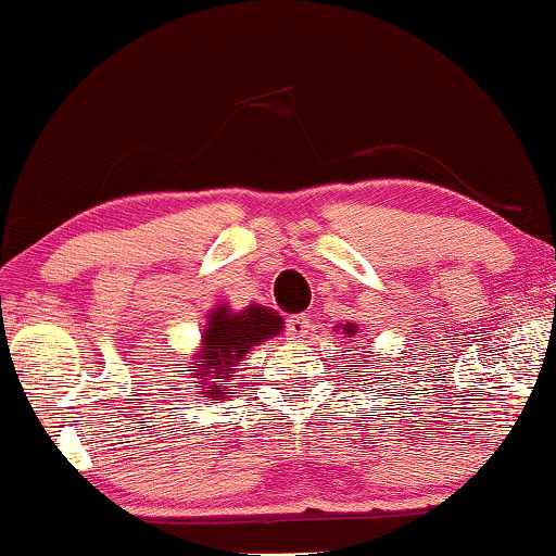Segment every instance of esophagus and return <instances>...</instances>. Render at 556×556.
I'll return each mask as SVG.
<instances>
[{"label":"esophagus","mask_w":556,"mask_h":556,"mask_svg":"<svg viewBox=\"0 0 556 556\" xmlns=\"http://www.w3.org/2000/svg\"><path fill=\"white\" fill-rule=\"evenodd\" d=\"M286 328L290 338L303 340L307 336V330H311V320H307V315H290L286 320Z\"/></svg>","instance_id":"obj_1"}]
</instances>
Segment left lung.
Masks as SVG:
<instances>
[{
    "instance_id": "obj_1",
    "label": "left lung",
    "mask_w": 556,
    "mask_h": 556,
    "mask_svg": "<svg viewBox=\"0 0 556 556\" xmlns=\"http://www.w3.org/2000/svg\"><path fill=\"white\" fill-rule=\"evenodd\" d=\"M338 328H340V330H343L348 338H353V336H355V332H357V326H353V323H345V326H338ZM357 363H361V357H357ZM338 367H350V370H355V367H357V365H338ZM361 367H363V370H367V367H365V365H361ZM355 372H357V370H355ZM348 378H350V375H348Z\"/></svg>"
}]
</instances>
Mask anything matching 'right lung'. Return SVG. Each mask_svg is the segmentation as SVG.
Instances as JSON below:
<instances>
[{"instance_id": "add662e5", "label": "right lung", "mask_w": 556, "mask_h": 556, "mask_svg": "<svg viewBox=\"0 0 556 556\" xmlns=\"http://www.w3.org/2000/svg\"><path fill=\"white\" fill-rule=\"evenodd\" d=\"M283 330V318L276 311H268L263 305H249L241 313L230 311V305L213 307L206 323V330L201 336V345L195 348L191 372L199 378V388L203 397L224 400L230 395L228 388H233L238 363L249 353L253 345H261L263 340Z\"/></svg>"}]
</instances>
